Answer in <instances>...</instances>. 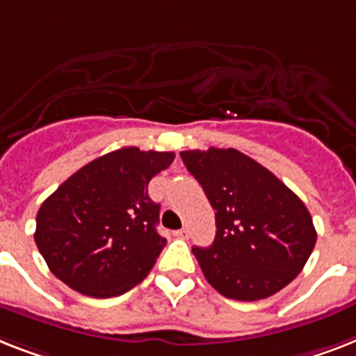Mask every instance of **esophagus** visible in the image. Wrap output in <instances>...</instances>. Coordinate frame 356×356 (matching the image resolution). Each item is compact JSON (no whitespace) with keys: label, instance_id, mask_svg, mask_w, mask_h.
I'll use <instances>...</instances> for the list:
<instances>
[{"label":"esophagus","instance_id":"34e87169","mask_svg":"<svg viewBox=\"0 0 356 356\" xmlns=\"http://www.w3.org/2000/svg\"><path fill=\"white\" fill-rule=\"evenodd\" d=\"M175 238H181V239H188L190 238V232H188V228H181V230H175Z\"/></svg>","mask_w":356,"mask_h":356}]
</instances>
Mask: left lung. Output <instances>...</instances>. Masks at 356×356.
Returning a JSON list of instances; mask_svg holds the SVG:
<instances>
[{"label":"left lung","mask_w":356,"mask_h":356,"mask_svg":"<svg viewBox=\"0 0 356 356\" xmlns=\"http://www.w3.org/2000/svg\"><path fill=\"white\" fill-rule=\"evenodd\" d=\"M181 159L216 210L213 243L192 248L207 282L239 302L268 298L293 282L316 243L302 199L238 149H188Z\"/></svg>","instance_id":"1"}]
</instances>
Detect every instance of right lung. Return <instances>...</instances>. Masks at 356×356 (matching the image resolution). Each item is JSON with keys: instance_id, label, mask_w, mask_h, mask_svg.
I'll list each match as a JSON object with an SVG mask.
<instances>
[{"instance_id": "add662e5", "label": "right lung", "mask_w": 356, "mask_h": 356, "mask_svg": "<svg viewBox=\"0 0 356 356\" xmlns=\"http://www.w3.org/2000/svg\"><path fill=\"white\" fill-rule=\"evenodd\" d=\"M173 159L172 152L128 146L60 184L38 210L34 232L51 273L93 298L120 296L143 282L166 245L148 183Z\"/></svg>"}]
</instances>
